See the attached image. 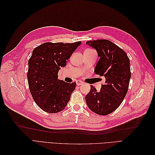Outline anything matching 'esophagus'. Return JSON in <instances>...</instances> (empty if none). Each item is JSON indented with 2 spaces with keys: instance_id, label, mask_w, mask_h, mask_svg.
<instances>
[{
  "instance_id": "1",
  "label": "esophagus",
  "mask_w": 155,
  "mask_h": 155,
  "mask_svg": "<svg viewBox=\"0 0 155 155\" xmlns=\"http://www.w3.org/2000/svg\"><path fill=\"white\" fill-rule=\"evenodd\" d=\"M76 84H77L78 86H79V85H83V81H78H78H76Z\"/></svg>"
}]
</instances>
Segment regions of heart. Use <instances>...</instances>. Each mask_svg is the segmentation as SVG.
Listing matches in <instances>:
<instances>
[{"instance_id":"obj_1","label":"heart","mask_w":155,"mask_h":155,"mask_svg":"<svg viewBox=\"0 0 155 155\" xmlns=\"http://www.w3.org/2000/svg\"><path fill=\"white\" fill-rule=\"evenodd\" d=\"M91 49H87V50H90Z\"/></svg>"}]
</instances>
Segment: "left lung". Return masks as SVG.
I'll list each match as a JSON object with an SVG mask.
<instances>
[{"label":"left lung","instance_id":"8db88e82","mask_svg":"<svg viewBox=\"0 0 155 155\" xmlns=\"http://www.w3.org/2000/svg\"><path fill=\"white\" fill-rule=\"evenodd\" d=\"M86 44L97 51L100 59L94 72L104 76L105 83L100 92L91 85L85 100L92 112L107 115L118 109L127 93L131 76L129 59L124 50L109 40L88 41Z\"/></svg>","mask_w":155,"mask_h":155}]
</instances>
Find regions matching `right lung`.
<instances>
[{
    "instance_id": "obj_1",
    "label": "right lung",
    "mask_w": 155,
    "mask_h": 155,
    "mask_svg": "<svg viewBox=\"0 0 155 155\" xmlns=\"http://www.w3.org/2000/svg\"><path fill=\"white\" fill-rule=\"evenodd\" d=\"M81 43H45L33 50L28 61V81L33 99L44 111L57 113L67 106L76 83L60 80L58 72L66 66L67 60Z\"/></svg>"
}]
</instances>
